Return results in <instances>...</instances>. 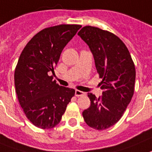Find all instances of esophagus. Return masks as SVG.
I'll list each match as a JSON object with an SVG mask.
<instances>
[{
  "instance_id": "obj_1",
  "label": "esophagus",
  "mask_w": 152,
  "mask_h": 152,
  "mask_svg": "<svg viewBox=\"0 0 152 152\" xmlns=\"http://www.w3.org/2000/svg\"><path fill=\"white\" fill-rule=\"evenodd\" d=\"M85 93L83 92V91H79V90H75V96H77V97H79V96H85Z\"/></svg>"
}]
</instances>
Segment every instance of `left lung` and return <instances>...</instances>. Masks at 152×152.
<instances>
[{"label": "left lung", "instance_id": "1", "mask_svg": "<svg viewBox=\"0 0 152 152\" xmlns=\"http://www.w3.org/2000/svg\"><path fill=\"white\" fill-rule=\"evenodd\" d=\"M93 54L102 96H88L91 106L82 113L91 128L102 130L113 126L124 115L134 91L135 71L128 49L112 32L93 26H85L77 33Z\"/></svg>", "mask_w": 152, "mask_h": 152}]
</instances>
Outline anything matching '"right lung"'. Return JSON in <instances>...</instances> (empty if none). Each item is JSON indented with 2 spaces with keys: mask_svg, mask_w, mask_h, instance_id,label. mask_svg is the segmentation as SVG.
I'll list each match as a JSON object with an SVG mask.
<instances>
[{
  "mask_svg": "<svg viewBox=\"0 0 152 152\" xmlns=\"http://www.w3.org/2000/svg\"><path fill=\"white\" fill-rule=\"evenodd\" d=\"M81 27L60 25L41 30L27 43L15 71L18 99L26 117L41 129H51L61 122L75 90L53 81L61 52Z\"/></svg>",
  "mask_w": 152,
  "mask_h": 152,
  "instance_id": "right-lung-1",
  "label": "right lung"
}]
</instances>
